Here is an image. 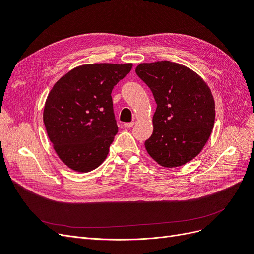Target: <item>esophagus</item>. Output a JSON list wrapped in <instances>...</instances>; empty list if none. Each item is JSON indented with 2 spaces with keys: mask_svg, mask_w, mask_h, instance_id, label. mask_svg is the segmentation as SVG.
Masks as SVG:
<instances>
[{
  "mask_svg": "<svg viewBox=\"0 0 254 254\" xmlns=\"http://www.w3.org/2000/svg\"><path fill=\"white\" fill-rule=\"evenodd\" d=\"M133 125H134V122H130V123H125V124H124L125 128H131V127H132Z\"/></svg>",
  "mask_w": 254,
  "mask_h": 254,
  "instance_id": "obj_1",
  "label": "esophagus"
}]
</instances>
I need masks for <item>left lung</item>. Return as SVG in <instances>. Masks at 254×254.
I'll return each instance as SVG.
<instances>
[{
	"instance_id": "left-lung-1",
	"label": "left lung",
	"mask_w": 254,
	"mask_h": 254,
	"mask_svg": "<svg viewBox=\"0 0 254 254\" xmlns=\"http://www.w3.org/2000/svg\"><path fill=\"white\" fill-rule=\"evenodd\" d=\"M135 73L157 103L146 150L164 167L190 162L202 150L214 126L215 102L210 88L190 68L167 60L141 64Z\"/></svg>"
}]
</instances>
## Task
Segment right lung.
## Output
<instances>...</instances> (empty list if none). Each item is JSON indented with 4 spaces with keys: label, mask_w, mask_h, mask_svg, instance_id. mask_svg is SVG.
Instances as JSON below:
<instances>
[{
    "label": "right lung",
    "mask_w": 254,
    "mask_h": 254,
    "mask_svg": "<svg viewBox=\"0 0 254 254\" xmlns=\"http://www.w3.org/2000/svg\"><path fill=\"white\" fill-rule=\"evenodd\" d=\"M132 64H93L73 68L49 93L43 122L63 162L79 173L101 165L118 125L111 92L131 71Z\"/></svg>",
    "instance_id": "add662e5"
}]
</instances>
